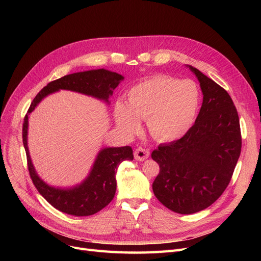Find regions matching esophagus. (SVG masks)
<instances>
[{
	"label": "esophagus",
	"mask_w": 261,
	"mask_h": 261,
	"mask_svg": "<svg viewBox=\"0 0 261 261\" xmlns=\"http://www.w3.org/2000/svg\"><path fill=\"white\" fill-rule=\"evenodd\" d=\"M134 155H135V159L137 161H144L147 159V158H149L150 152H149V150L146 148L138 147L135 149V151H134Z\"/></svg>",
	"instance_id": "esophagus-1"
}]
</instances>
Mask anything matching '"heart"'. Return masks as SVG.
<instances>
[{
  "label": "heart",
  "mask_w": 261,
  "mask_h": 261,
  "mask_svg": "<svg viewBox=\"0 0 261 261\" xmlns=\"http://www.w3.org/2000/svg\"><path fill=\"white\" fill-rule=\"evenodd\" d=\"M199 102L200 92L193 81L156 75L132 87L127 105L117 102L114 115L117 126L126 134L138 133L139 120H144L155 139L171 141L192 127Z\"/></svg>",
  "instance_id": "obj_1"
}]
</instances>
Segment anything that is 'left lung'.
I'll use <instances>...</instances> for the list:
<instances>
[{"mask_svg": "<svg viewBox=\"0 0 261 261\" xmlns=\"http://www.w3.org/2000/svg\"><path fill=\"white\" fill-rule=\"evenodd\" d=\"M202 106L185 135L151 153L159 164L154 196L168 209L191 215L208 208L230 184L241 154L240 118L227 91L199 69Z\"/></svg>", "mask_w": 261, "mask_h": 261, "instance_id": "1", "label": "left lung"}]
</instances>
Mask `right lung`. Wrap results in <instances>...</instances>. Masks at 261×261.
I'll return each mask as SVG.
<instances>
[{
  "instance_id": "1",
  "label": "right lung",
  "mask_w": 261,
  "mask_h": 261,
  "mask_svg": "<svg viewBox=\"0 0 261 261\" xmlns=\"http://www.w3.org/2000/svg\"><path fill=\"white\" fill-rule=\"evenodd\" d=\"M123 80L122 75L103 68L69 74L43 87L31 102L22 124V144L26 150L28 171L38 192L55 209L67 215L86 217L94 215L107 207L115 195V173L118 164L125 160H133V149L125 146L101 150L90 175L83 184L72 189L53 188L39 178L31 163L27 147L28 114L34 111L45 96L60 89L73 90L108 101L109 96H111L118 83Z\"/></svg>"
}]
</instances>
